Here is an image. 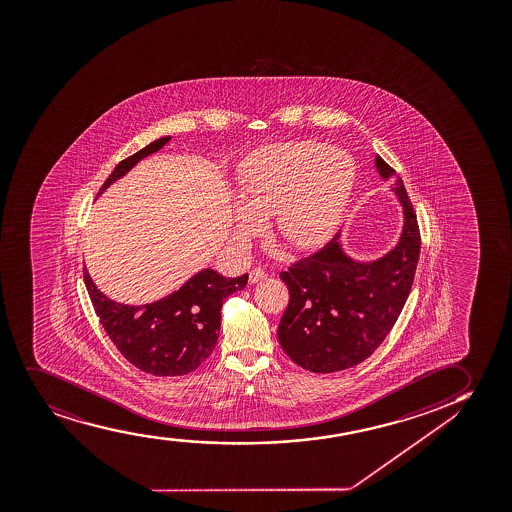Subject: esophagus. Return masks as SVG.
I'll list each match as a JSON object with an SVG mask.
<instances>
[{"label":"esophagus","instance_id":"obj_1","mask_svg":"<svg viewBox=\"0 0 512 512\" xmlns=\"http://www.w3.org/2000/svg\"><path fill=\"white\" fill-rule=\"evenodd\" d=\"M265 276H267V274H265L264 269H260V267H255V269H252V271H250L248 281H250V284L259 283V281L265 279Z\"/></svg>","mask_w":512,"mask_h":512}]
</instances>
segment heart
<instances>
[{
    "instance_id": "1",
    "label": "heart",
    "mask_w": 512,
    "mask_h": 512,
    "mask_svg": "<svg viewBox=\"0 0 512 512\" xmlns=\"http://www.w3.org/2000/svg\"><path fill=\"white\" fill-rule=\"evenodd\" d=\"M357 177V165L341 148L316 141L288 143L260 155L241 181L234 212V240L245 245L274 217V233L298 250L319 247L340 224Z\"/></svg>"
}]
</instances>
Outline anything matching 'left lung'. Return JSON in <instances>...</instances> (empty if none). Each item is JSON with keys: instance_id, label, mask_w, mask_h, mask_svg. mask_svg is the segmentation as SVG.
Listing matches in <instances>:
<instances>
[{"instance_id": "8db88e82", "label": "left lung", "mask_w": 512, "mask_h": 512, "mask_svg": "<svg viewBox=\"0 0 512 512\" xmlns=\"http://www.w3.org/2000/svg\"><path fill=\"white\" fill-rule=\"evenodd\" d=\"M383 181L395 176L376 155ZM393 193L404 212L397 245L376 260L360 262L341 247V233L307 259L279 274L290 302L279 322L278 338L286 355L312 373H336L357 366L392 331L411 293L421 236L402 179Z\"/></svg>"}]
</instances>
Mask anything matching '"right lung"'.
Returning a JSON list of instances; mask_svg holds the SVG:
<instances>
[{
  "label": "right lung",
  "instance_id": "right-lung-1",
  "mask_svg": "<svg viewBox=\"0 0 512 512\" xmlns=\"http://www.w3.org/2000/svg\"><path fill=\"white\" fill-rule=\"evenodd\" d=\"M169 139L171 136L155 139L119 162L98 195L126 176L139 160L167 145ZM247 283L248 274L224 278L214 269H202L157 302L124 305L103 295L84 267V284L101 326L120 354L153 376H183L195 371L212 354L219 338L224 298L243 290Z\"/></svg>",
  "mask_w": 512,
  "mask_h": 512
}]
</instances>
